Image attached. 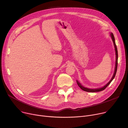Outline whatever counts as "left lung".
<instances>
[{"mask_svg":"<svg viewBox=\"0 0 128 128\" xmlns=\"http://www.w3.org/2000/svg\"><path fill=\"white\" fill-rule=\"evenodd\" d=\"M110 36L111 38L112 39V40L114 44V46H115V51H116V64H115V71H114V75L112 78V79H110V81L107 83L105 86H104L102 88H98V89H89V88H85V87L83 86L81 84H80L78 80H76L77 82V84L78 85V86L80 87V88H81L82 90L86 91V92H100V91H102L103 90H104V89H105V88L106 87L108 86L110 82H112V80L114 79V78H115V76H116V74L117 72V66H118V51H117V46L115 43V37H114V36L113 35V34L112 32L110 33Z\"/></svg>","mask_w":128,"mask_h":128,"instance_id":"obj_1","label":"left lung"}]
</instances>
